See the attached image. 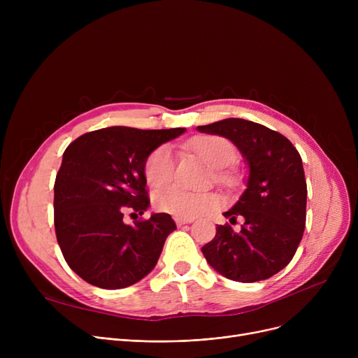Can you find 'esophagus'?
I'll use <instances>...</instances> for the list:
<instances>
[{
  "instance_id": "1",
  "label": "esophagus",
  "mask_w": 358,
  "mask_h": 358,
  "mask_svg": "<svg viewBox=\"0 0 358 358\" xmlns=\"http://www.w3.org/2000/svg\"><path fill=\"white\" fill-rule=\"evenodd\" d=\"M194 219H182V217H176V223H177V227H182V224H189V223H192Z\"/></svg>"
}]
</instances>
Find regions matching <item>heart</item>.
Wrapping results in <instances>:
<instances>
[{
	"mask_svg": "<svg viewBox=\"0 0 358 358\" xmlns=\"http://www.w3.org/2000/svg\"><path fill=\"white\" fill-rule=\"evenodd\" d=\"M192 149L213 168L229 165L236 155L235 146L222 136H201L192 142ZM176 155L173 149L161 145L150 152L143 165V176L150 187H162L174 178ZM217 178L223 182L231 181V174L217 169ZM155 209L177 217H194L197 215L213 210L219 199L212 193H190L181 187L173 185L154 193Z\"/></svg>",
	"mask_w": 358,
	"mask_h": 358,
	"instance_id": "1",
	"label": "heart"
}]
</instances>
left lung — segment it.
Instances as JSON below:
<instances>
[{"instance_id": "8db88e82", "label": "left lung", "mask_w": 358, "mask_h": 358, "mask_svg": "<svg viewBox=\"0 0 358 358\" xmlns=\"http://www.w3.org/2000/svg\"><path fill=\"white\" fill-rule=\"evenodd\" d=\"M197 129L231 139L250 165L247 190L223 213L232 224L243 217L241 231L217 224L201 252L234 281L270 278L289 264L303 236L308 187L302 158L286 136L250 120L224 119Z\"/></svg>"}]
</instances>
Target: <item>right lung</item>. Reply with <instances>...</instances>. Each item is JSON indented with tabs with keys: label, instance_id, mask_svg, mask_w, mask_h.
<instances>
[{
	"label": "right lung",
	"instance_id": "right-lung-1",
	"mask_svg": "<svg viewBox=\"0 0 358 358\" xmlns=\"http://www.w3.org/2000/svg\"><path fill=\"white\" fill-rule=\"evenodd\" d=\"M184 130L113 126L88 131L65 149L53 187L55 232L68 266L87 283L123 289L155 267L177 228L173 217L157 213L130 227L123 215L146 210L145 161Z\"/></svg>",
	"mask_w": 358,
	"mask_h": 358
}]
</instances>
